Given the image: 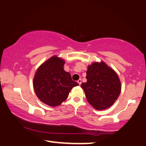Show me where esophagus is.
Masks as SVG:
<instances>
[{"instance_id":"1","label":"esophagus","mask_w":146,"mask_h":146,"mask_svg":"<svg viewBox=\"0 0 146 146\" xmlns=\"http://www.w3.org/2000/svg\"><path fill=\"white\" fill-rule=\"evenodd\" d=\"M78 83L79 85H81V79H80V80L78 81Z\"/></svg>"}]
</instances>
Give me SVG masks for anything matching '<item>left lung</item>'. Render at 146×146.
<instances>
[{"mask_svg": "<svg viewBox=\"0 0 146 146\" xmlns=\"http://www.w3.org/2000/svg\"><path fill=\"white\" fill-rule=\"evenodd\" d=\"M87 81L81 84L87 101L94 108L103 110L113 105L121 92V83L113 68L104 62L88 66Z\"/></svg>", "mask_w": 146, "mask_h": 146, "instance_id": "1", "label": "left lung"}]
</instances>
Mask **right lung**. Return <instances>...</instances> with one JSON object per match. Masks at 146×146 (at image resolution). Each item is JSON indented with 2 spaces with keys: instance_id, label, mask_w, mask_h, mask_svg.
Wrapping results in <instances>:
<instances>
[{
  "instance_id": "add662e5",
  "label": "right lung",
  "mask_w": 146,
  "mask_h": 146,
  "mask_svg": "<svg viewBox=\"0 0 146 146\" xmlns=\"http://www.w3.org/2000/svg\"><path fill=\"white\" fill-rule=\"evenodd\" d=\"M65 61L53 56L41 65L33 79V87L40 100L48 106H58L67 99L69 92L79 84L64 70Z\"/></svg>"
}]
</instances>
